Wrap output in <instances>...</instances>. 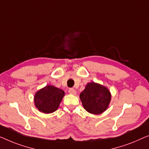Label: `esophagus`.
I'll return each mask as SVG.
<instances>
[{"mask_svg": "<svg viewBox=\"0 0 149 149\" xmlns=\"http://www.w3.org/2000/svg\"><path fill=\"white\" fill-rule=\"evenodd\" d=\"M69 93H70V95H76V91H75L74 88H70L69 90Z\"/></svg>", "mask_w": 149, "mask_h": 149, "instance_id": "obj_1", "label": "esophagus"}]
</instances>
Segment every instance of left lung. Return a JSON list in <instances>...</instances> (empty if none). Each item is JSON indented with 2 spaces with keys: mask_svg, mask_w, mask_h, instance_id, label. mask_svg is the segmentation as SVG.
Segmentation results:
<instances>
[{
  "mask_svg": "<svg viewBox=\"0 0 149 149\" xmlns=\"http://www.w3.org/2000/svg\"><path fill=\"white\" fill-rule=\"evenodd\" d=\"M79 98L86 111L90 113L99 115L107 109L111 94L106 86L92 81L87 84Z\"/></svg>",
  "mask_w": 149,
  "mask_h": 149,
  "instance_id": "1",
  "label": "left lung"
}]
</instances>
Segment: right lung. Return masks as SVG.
Listing matches in <instances>:
<instances>
[{"label":"right lung","instance_id":"1","mask_svg":"<svg viewBox=\"0 0 149 149\" xmlns=\"http://www.w3.org/2000/svg\"><path fill=\"white\" fill-rule=\"evenodd\" d=\"M64 96L63 90L54 86L47 85L36 93L33 101L39 111L49 114L57 110Z\"/></svg>","mask_w":149,"mask_h":149}]
</instances>
